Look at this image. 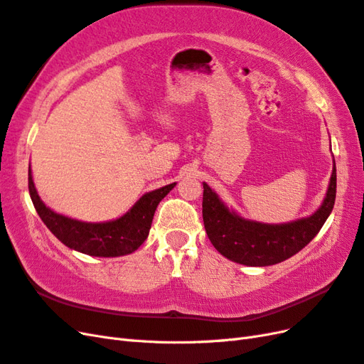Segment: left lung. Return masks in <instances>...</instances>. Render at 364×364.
<instances>
[{
	"mask_svg": "<svg viewBox=\"0 0 364 364\" xmlns=\"http://www.w3.org/2000/svg\"><path fill=\"white\" fill-rule=\"evenodd\" d=\"M336 161L321 205L308 218L287 223H263L245 219L228 208L203 182L202 215L208 239L223 257L247 267H269L292 257L316 237L336 203Z\"/></svg>",
	"mask_w": 364,
	"mask_h": 364,
	"instance_id": "obj_1",
	"label": "left lung"
}]
</instances>
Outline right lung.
Returning a JSON list of instances; mask_svg holds the SVG:
<instances>
[{
    "label": "right lung",
    "mask_w": 364,
    "mask_h": 364,
    "mask_svg": "<svg viewBox=\"0 0 364 364\" xmlns=\"http://www.w3.org/2000/svg\"><path fill=\"white\" fill-rule=\"evenodd\" d=\"M176 186L165 185L145 193L121 218L107 222H82L53 211L41 200L28 168V193L39 218L65 247L93 257H119L134 252L149 237L159 202Z\"/></svg>",
    "instance_id": "add662e5"
}]
</instances>
